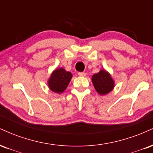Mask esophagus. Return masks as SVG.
<instances>
[{
    "instance_id": "1",
    "label": "esophagus",
    "mask_w": 153,
    "mask_h": 153,
    "mask_svg": "<svg viewBox=\"0 0 153 153\" xmlns=\"http://www.w3.org/2000/svg\"><path fill=\"white\" fill-rule=\"evenodd\" d=\"M78 75L79 76H87V74H86L85 72H79Z\"/></svg>"
}]
</instances>
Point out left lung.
<instances>
[{
	"label": "left lung",
	"mask_w": 153,
	"mask_h": 153,
	"mask_svg": "<svg viewBox=\"0 0 153 153\" xmlns=\"http://www.w3.org/2000/svg\"><path fill=\"white\" fill-rule=\"evenodd\" d=\"M91 80L95 89L101 95L108 94L114 87V81L110 74L105 70H101L99 73L93 75Z\"/></svg>",
	"instance_id": "left-lung-1"
}]
</instances>
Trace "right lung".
Segmentation results:
<instances>
[{
    "mask_svg": "<svg viewBox=\"0 0 153 153\" xmlns=\"http://www.w3.org/2000/svg\"><path fill=\"white\" fill-rule=\"evenodd\" d=\"M71 77L72 74L62 68L56 69L48 80V87L54 92L62 93L67 87Z\"/></svg>",
    "mask_w": 153,
    "mask_h": 153,
    "instance_id": "add662e5",
    "label": "right lung"
}]
</instances>
